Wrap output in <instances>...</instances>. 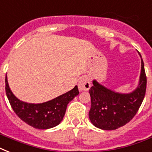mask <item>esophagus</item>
Returning a JSON list of instances; mask_svg holds the SVG:
<instances>
[{"instance_id":"1","label":"esophagus","mask_w":152,"mask_h":152,"mask_svg":"<svg viewBox=\"0 0 152 152\" xmlns=\"http://www.w3.org/2000/svg\"><path fill=\"white\" fill-rule=\"evenodd\" d=\"M79 90L81 91H88L91 88V82L88 76H83L80 80L78 83Z\"/></svg>"}]
</instances>
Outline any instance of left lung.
<instances>
[{"label":"left lung","mask_w":152,"mask_h":152,"mask_svg":"<svg viewBox=\"0 0 152 152\" xmlns=\"http://www.w3.org/2000/svg\"><path fill=\"white\" fill-rule=\"evenodd\" d=\"M146 88L147 77L142 58L139 84L132 92H116L94 80L89 90L91 100L90 121L95 127L103 130H114L124 126L132 120L141 106Z\"/></svg>","instance_id":"obj_1"}]
</instances>
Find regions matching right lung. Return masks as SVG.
Instances as JSON below:
<instances>
[{"instance_id":"1","label":"right lung","mask_w":152,"mask_h":152,"mask_svg":"<svg viewBox=\"0 0 152 152\" xmlns=\"http://www.w3.org/2000/svg\"><path fill=\"white\" fill-rule=\"evenodd\" d=\"M5 91L12 108L16 115L27 125L38 129H47L59 125L63 120L66 108L79 95L77 86L73 89L43 103H27L20 101L13 95L5 77Z\"/></svg>"}]
</instances>
